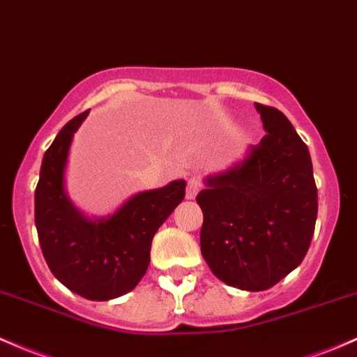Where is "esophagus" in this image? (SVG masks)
Wrapping results in <instances>:
<instances>
[{
	"instance_id": "esophagus-1",
	"label": "esophagus",
	"mask_w": 357,
	"mask_h": 357,
	"mask_svg": "<svg viewBox=\"0 0 357 357\" xmlns=\"http://www.w3.org/2000/svg\"><path fill=\"white\" fill-rule=\"evenodd\" d=\"M199 188H202V183H199L197 178H191L190 181H188V186H186V198L188 199L197 198Z\"/></svg>"
}]
</instances>
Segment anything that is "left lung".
Returning <instances> with one entry per match:
<instances>
[{
	"label": "left lung",
	"instance_id": "obj_1",
	"mask_svg": "<svg viewBox=\"0 0 357 357\" xmlns=\"http://www.w3.org/2000/svg\"><path fill=\"white\" fill-rule=\"evenodd\" d=\"M266 135L205 178L199 245L211 273L262 291L296 269L315 230L317 186L307 144L280 109L256 103Z\"/></svg>",
	"mask_w": 357,
	"mask_h": 357
}]
</instances>
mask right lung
Masks as SVG:
<instances>
[{
  "label": "right lung",
  "mask_w": 357,
  "mask_h": 357,
  "mask_svg": "<svg viewBox=\"0 0 357 357\" xmlns=\"http://www.w3.org/2000/svg\"><path fill=\"white\" fill-rule=\"evenodd\" d=\"M89 112L61 128L42 159L35 227L54 276L83 298L107 301L132 291L151 262L152 238L185 199V179L139 191L108 215H86L66 188L74 134Z\"/></svg>",
  "instance_id": "add662e5"
}]
</instances>
